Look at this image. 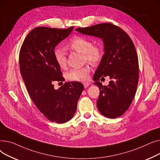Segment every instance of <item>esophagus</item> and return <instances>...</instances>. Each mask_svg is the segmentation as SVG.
I'll return each instance as SVG.
<instances>
[{
	"label": "esophagus",
	"instance_id": "1",
	"mask_svg": "<svg viewBox=\"0 0 160 160\" xmlns=\"http://www.w3.org/2000/svg\"><path fill=\"white\" fill-rule=\"evenodd\" d=\"M89 84H90V83L88 82H83V86H84V88H88L89 86Z\"/></svg>",
	"mask_w": 160,
	"mask_h": 160
}]
</instances>
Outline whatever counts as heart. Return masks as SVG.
<instances>
[{"label":"heart","mask_w":160,"mask_h":160,"mask_svg":"<svg viewBox=\"0 0 160 160\" xmlns=\"http://www.w3.org/2000/svg\"><path fill=\"white\" fill-rule=\"evenodd\" d=\"M67 47L74 51L82 53L83 60L91 64H97L103 57V50L100 46L93 45L91 39L82 37L76 36L71 39L67 44ZM55 60L58 66L62 69L65 68L67 65V56L64 50L57 47L54 50ZM91 71V67L86 65L81 68L72 69L67 74V77L71 81L82 82L88 79Z\"/></svg>","instance_id":"obj_1"}]
</instances>
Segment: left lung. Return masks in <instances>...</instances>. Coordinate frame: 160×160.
I'll return each instance as SVG.
<instances>
[{"mask_svg":"<svg viewBox=\"0 0 160 160\" xmlns=\"http://www.w3.org/2000/svg\"><path fill=\"white\" fill-rule=\"evenodd\" d=\"M83 34L102 38L105 53L94 74V84L100 89L97 104L108 118L121 116L135 97L139 80V62L136 50L130 36L112 23H102L76 29ZM108 75L109 85L98 82Z\"/></svg>","mask_w":160,"mask_h":160,"instance_id":"obj_1","label":"left lung"}]
</instances>
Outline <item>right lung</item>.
<instances>
[{
	"mask_svg": "<svg viewBox=\"0 0 160 160\" xmlns=\"http://www.w3.org/2000/svg\"><path fill=\"white\" fill-rule=\"evenodd\" d=\"M72 29L35 28L25 38L19 52L21 74L32 101L47 119L60 124L72 119L84 88L79 82L54 88V82L65 80L54 50Z\"/></svg>",
	"mask_w": 160,
	"mask_h": 160,
	"instance_id": "add662e5",
	"label": "right lung"
}]
</instances>
